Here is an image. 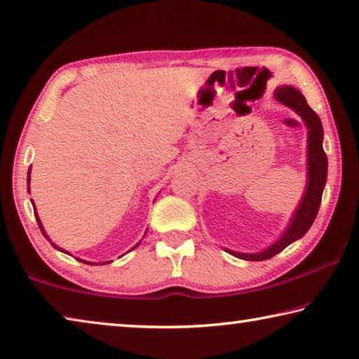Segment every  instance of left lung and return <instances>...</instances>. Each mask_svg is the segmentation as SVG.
Returning a JSON list of instances; mask_svg holds the SVG:
<instances>
[{"label": "left lung", "instance_id": "obj_1", "mask_svg": "<svg viewBox=\"0 0 359 359\" xmlns=\"http://www.w3.org/2000/svg\"><path fill=\"white\" fill-rule=\"evenodd\" d=\"M274 98L280 104L290 107L291 111L299 115L307 128V184L306 188H304V194L301 196L299 204H297V208L291 214L287 228L283 229V233L278 236L276 242H272L271 245L255 253H242L223 247L224 252L245 261L269 259L276 257L277 253H280L290 244L301 239L311 229L312 223L317 218L327 179V158L323 150V126H321L320 117L309 107L306 98H304L299 90L291 87V85H278L274 92Z\"/></svg>", "mask_w": 359, "mask_h": 359}]
</instances>
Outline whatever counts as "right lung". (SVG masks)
I'll list each match as a JSON object with an SVG mask.
<instances>
[{"label":"right lung","instance_id":"add662e5","mask_svg":"<svg viewBox=\"0 0 359 359\" xmlns=\"http://www.w3.org/2000/svg\"><path fill=\"white\" fill-rule=\"evenodd\" d=\"M29 174H32V168H29L28 169V177H27V185H28V193H29V182H32V177H29ZM156 199V198H155ZM32 204H33V209H34V215H36V220H38V224H39V229H41V233L42 234H44V238L48 241V242H50V244H52V247L53 248H57V250H60V252H63V253H66V255H71L69 252H66L65 250V248H62V247H58L57 244H53V242H52V239L50 238H48V236H47V233H46V229H44V226H42V223H41V218H39V215H38V212H36V205H34V203H33V199H32ZM145 233H147V231H145ZM145 236V234H144ZM139 244H141V241H139L137 242V244L135 245V247H133L131 248V250H135V248L136 247H139ZM130 252V250H128ZM121 257H123V255H121ZM77 261H81V263H85V264H92V266H101V264H109V263H112V261H102V263H93V261H85V259H81V258H76Z\"/></svg>","mask_w":359,"mask_h":359}]
</instances>
